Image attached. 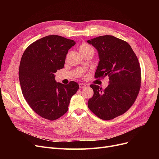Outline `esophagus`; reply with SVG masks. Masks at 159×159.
<instances>
[{"instance_id":"obj_1","label":"esophagus","mask_w":159,"mask_h":159,"mask_svg":"<svg viewBox=\"0 0 159 159\" xmlns=\"http://www.w3.org/2000/svg\"><path fill=\"white\" fill-rule=\"evenodd\" d=\"M79 85H80V88H84L86 87V84H80Z\"/></svg>"}]
</instances>
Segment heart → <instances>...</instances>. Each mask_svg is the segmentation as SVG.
I'll return each instance as SVG.
<instances>
[{
  "mask_svg": "<svg viewBox=\"0 0 159 159\" xmlns=\"http://www.w3.org/2000/svg\"><path fill=\"white\" fill-rule=\"evenodd\" d=\"M79 50L81 54H84V53L89 52V51H93V48H92V46H90L89 44H88V43H86L85 42H82L80 45Z\"/></svg>",
  "mask_w": 159,
  "mask_h": 159,
  "instance_id": "heart-1",
  "label": "heart"
}]
</instances>
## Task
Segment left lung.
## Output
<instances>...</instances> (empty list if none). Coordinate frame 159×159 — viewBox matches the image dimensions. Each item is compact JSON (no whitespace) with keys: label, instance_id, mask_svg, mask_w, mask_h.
Listing matches in <instances>:
<instances>
[{"label":"left lung","instance_id":"8db88e82","mask_svg":"<svg viewBox=\"0 0 159 159\" xmlns=\"http://www.w3.org/2000/svg\"><path fill=\"white\" fill-rule=\"evenodd\" d=\"M88 42L99 54L95 78L108 76L109 80L105 89L90 85L93 95L88 101V107L101 119H113L125 113L135 102L141 85L140 64L131 46L119 38L100 36Z\"/></svg>","mask_w":159,"mask_h":159}]
</instances>
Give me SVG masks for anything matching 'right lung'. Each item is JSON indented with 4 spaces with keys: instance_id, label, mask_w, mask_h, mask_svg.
<instances>
[{
    "instance_id": "right-lung-1",
    "label": "right lung",
    "mask_w": 159,
    "mask_h": 159,
    "mask_svg": "<svg viewBox=\"0 0 159 159\" xmlns=\"http://www.w3.org/2000/svg\"><path fill=\"white\" fill-rule=\"evenodd\" d=\"M73 40L50 35L38 40L24 52L18 76L22 92L32 109L42 118L54 121L68 110L70 99L79 89L75 81L57 83L54 74L64 68Z\"/></svg>"
}]
</instances>
